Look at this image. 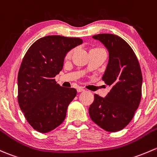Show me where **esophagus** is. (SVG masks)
I'll return each instance as SVG.
<instances>
[{
    "label": "esophagus",
    "instance_id": "1",
    "mask_svg": "<svg viewBox=\"0 0 157 157\" xmlns=\"http://www.w3.org/2000/svg\"><path fill=\"white\" fill-rule=\"evenodd\" d=\"M77 91L78 92H81L85 91V90H84L83 88H82V87H78V88L77 89Z\"/></svg>",
    "mask_w": 157,
    "mask_h": 157
}]
</instances>
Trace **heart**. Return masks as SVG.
<instances>
[{"label": "heart", "mask_w": 157, "mask_h": 157, "mask_svg": "<svg viewBox=\"0 0 157 157\" xmlns=\"http://www.w3.org/2000/svg\"><path fill=\"white\" fill-rule=\"evenodd\" d=\"M70 54H71V52H69V53L67 54V56H69V55H70Z\"/></svg>", "instance_id": "1"}]
</instances>
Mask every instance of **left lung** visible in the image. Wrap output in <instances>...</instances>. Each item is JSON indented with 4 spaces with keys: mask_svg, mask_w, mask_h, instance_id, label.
<instances>
[{
    "mask_svg": "<svg viewBox=\"0 0 157 157\" xmlns=\"http://www.w3.org/2000/svg\"><path fill=\"white\" fill-rule=\"evenodd\" d=\"M105 45L109 60L102 80L111 90L105 98L95 94L90 118L110 132L120 131L134 117L141 98L142 74L134 51L121 37L111 34L92 36Z\"/></svg>",
    "mask_w": 157,
    "mask_h": 157,
    "instance_id": "left-lung-1",
    "label": "left lung"
}]
</instances>
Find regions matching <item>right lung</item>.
Here are the masks:
<instances>
[{"label":"right lung","instance_id":"add662e5","mask_svg":"<svg viewBox=\"0 0 157 157\" xmlns=\"http://www.w3.org/2000/svg\"><path fill=\"white\" fill-rule=\"evenodd\" d=\"M82 43L78 37L46 36L36 40L23 58L18 74V102L27 121L39 132H49L65 120L77 90L60 86L55 77L63 67L66 54Z\"/></svg>","mask_w":157,"mask_h":157}]
</instances>
